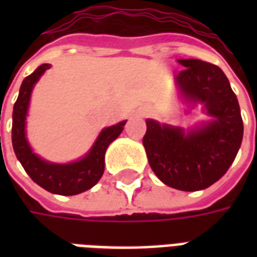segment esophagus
<instances>
[{
	"mask_svg": "<svg viewBox=\"0 0 257 257\" xmlns=\"http://www.w3.org/2000/svg\"><path fill=\"white\" fill-rule=\"evenodd\" d=\"M149 110H147V108H145V110H143V111H142V115H147V114H149Z\"/></svg>",
	"mask_w": 257,
	"mask_h": 257,
	"instance_id": "1",
	"label": "esophagus"
}]
</instances>
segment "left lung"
<instances>
[{
  "mask_svg": "<svg viewBox=\"0 0 257 257\" xmlns=\"http://www.w3.org/2000/svg\"><path fill=\"white\" fill-rule=\"evenodd\" d=\"M179 63L186 67L176 75L182 95L191 103H204L213 121L184 134L147 119L143 146L161 182L182 191H197L228 171L242 142L243 123L237 96L220 68L198 59H180Z\"/></svg>",
  "mask_w": 257,
  "mask_h": 257,
  "instance_id": "1",
  "label": "left lung"
}]
</instances>
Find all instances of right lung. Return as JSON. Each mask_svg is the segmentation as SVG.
<instances>
[{
	"instance_id": "right-lung-1",
	"label": "right lung",
	"mask_w": 257,
	"mask_h": 257,
	"mask_svg": "<svg viewBox=\"0 0 257 257\" xmlns=\"http://www.w3.org/2000/svg\"><path fill=\"white\" fill-rule=\"evenodd\" d=\"M49 67V64H41L22 82L12 114V146L22 167L38 186L59 195H75L89 190L100 180L104 172V153L122 132L126 121L103 129L89 154L77 162L59 165L37 157L26 140L25 121L33 86Z\"/></svg>"
}]
</instances>
